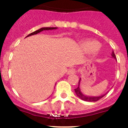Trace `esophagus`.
<instances>
[{
  "mask_svg": "<svg viewBox=\"0 0 128 128\" xmlns=\"http://www.w3.org/2000/svg\"><path fill=\"white\" fill-rule=\"evenodd\" d=\"M76 72V69L75 68H70L69 70L67 71V74H74Z\"/></svg>",
  "mask_w": 128,
  "mask_h": 128,
  "instance_id": "34e87169",
  "label": "esophagus"
}]
</instances>
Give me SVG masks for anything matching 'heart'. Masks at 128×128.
<instances>
[{"label": "heart", "mask_w": 128, "mask_h": 128, "mask_svg": "<svg viewBox=\"0 0 128 128\" xmlns=\"http://www.w3.org/2000/svg\"><path fill=\"white\" fill-rule=\"evenodd\" d=\"M100 47V44L99 42L96 40H86L81 44L82 49L85 52H94V54L98 55Z\"/></svg>", "instance_id": "b5f03b06"}]
</instances>
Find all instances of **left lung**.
<instances>
[{
  "mask_svg": "<svg viewBox=\"0 0 128 128\" xmlns=\"http://www.w3.org/2000/svg\"><path fill=\"white\" fill-rule=\"evenodd\" d=\"M111 56L112 58H114V60H116V58L115 56V54H114V52H112V54H111ZM80 81H81V78H80L78 81V88H76V89H74V92H75L76 94V96L78 97L80 99H81L82 100H84L85 101H89V102H92V101H97L98 100H100V99L104 97L106 94H104L103 95H101V96H86L84 95V94H82V92H81L80 90Z\"/></svg>",
  "mask_w": 128,
  "mask_h": 128,
  "instance_id": "1",
  "label": "left lung"
}]
</instances>
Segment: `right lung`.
<instances>
[{
	"instance_id": "1",
	"label": "right lung",
	"mask_w": 128,
	"mask_h": 128,
	"mask_svg": "<svg viewBox=\"0 0 128 128\" xmlns=\"http://www.w3.org/2000/svg\"><path fill=\"white\" fill-rule=\"evenodd\" d=\"M58 28V27H42V28H40L38 30H35L34 32H31L30 34H29L28 35H27L26 37H28V36H30L31 35H34V34H36L39 33V32H42L43 30H53V29H56Z\"/></svg>"
}]
</instances>
